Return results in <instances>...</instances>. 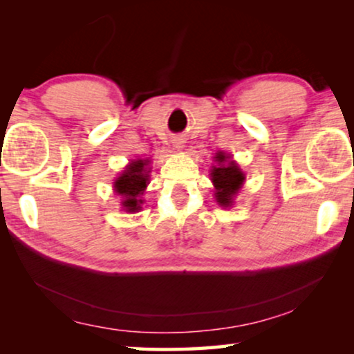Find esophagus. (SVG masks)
Instances as JSON below:
<instances>
[{
    "label": "esophagus",
    "mask_w": 354,
    "mask_h": 354,
    "mask_svg": "<svg viewBox=\"0 0 354 354\" xmlns=\"http://www.w3.org/2000/svg\"><path fill=\"white\" fill-rule=\"evenodd\" d=\"M176 148H182V143L180 142H176Z\"/></svg>",
    "instance_id": "1"
}]
</instances>
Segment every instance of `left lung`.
Segmentation results:
<instances>
[{"label": "left lung", "instance_id": "1", "mask_svg": "<svg viewBox=\"0 0 354 354\" xmlns=\"http://www.w3.org/2000/svg\"><path fill=\"white\" fill-rule=\"evenodd\" d=\"M214 159L217 166L211 169V180L216 188V201L222 207H229L234 203V196L243 185L245 174L241 172L239 164L232 161L229 154L219 151L216 153Z\"/></svg>", "mask_w": 354, "mask_h": 354}]
</instances>
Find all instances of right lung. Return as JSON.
I'll use <instances>...</instances> for the list:
<instances>
[{"label": "right lung", "instance_id": "1", "mask_svg": "<svg viewBox=\"0 0 354 354\" xmlns=\"http://www.w3.org/2000/svg\"><path fill=\"white\" fill-rule=\"evenodd\" d=\"M148 164L149 159H133L115 178L114 192L122 196V207L127 212H137L142 207V195L149 183Z\"/></svg>", "mask_w": 354, "mask_h": 354}]
</instances>
